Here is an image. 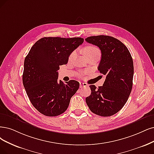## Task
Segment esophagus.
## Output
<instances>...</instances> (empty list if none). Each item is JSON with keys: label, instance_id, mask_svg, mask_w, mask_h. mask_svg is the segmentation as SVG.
Instances as JSON below:
<instances>
[{"label": "esophagus", "instance_id": "obj_1", "mask_svg": "<svg viewBox=\"0 0 154 154\" xmlns=\"http://www.w3.org/2000/svg\"><path fill=\"white\" fill-rule=\"evenodd\" d=\"M87 86H88V84H86V83H84V82H80V88H83V87H87Z\"/></svg>", "mask_w": 154, "mask_h": 154}]
</instances>
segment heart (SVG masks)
<instances>
[{"mask_svg":"<svg viewBox=\"0 0 154 154\" xmlns=\"http://www.w3.org/2000/svg\"><path fill=\"white\" fill-rule=\"evenodd\" d=\"M93 53H100V50L99 49L94 46V45H88L86 48L84 49V54L85 55L89 54H91ZM75 56V52L73 51V53H71V54L69 56V60H72L74 57Z\"/></svg>","mask_w":154,"mask_h":154,"instance_id":"obj_1","label":"heart"}]
</instances>
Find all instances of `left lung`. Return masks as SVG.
I'll list each match as a JSON object with an SVG mask.
<instances>
[{
  "label": "left lung",
  "instance_id": "8db88e82",
  "mask_svg": "<svg viewBox=\"0 0 154 154\" xmlns=\"http://www.w3.org/2000/svg\"><path fill=\"white\" fill-rule=\"evenodd\" d=\"M86 41L100 49L98 70L106 77L98 89L94 85L89 86L91 93L86 98V103L96 115L113 116L122 109L131 92L134 74L131 55L126 45L111 36H91Z\"/></svg>",
  "mask_w": 154,
  "mask_h": 154
}]
</instances>
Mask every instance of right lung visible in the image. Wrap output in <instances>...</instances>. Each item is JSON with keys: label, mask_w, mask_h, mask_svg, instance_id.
I'll return each instance as SVG.
<instances>
[{"label": "right lung", "mask_w": 154, "mask_h": 154, "mask_svg": "<svg viewBox=\"0 0 154 154\" xmlns=\"http://www.w3.org/2000/svg\"><path fill=\"white\" fill-rule=\"evenodd\" d=\"M83 42L81 37H43L33 44L26 56L23 84L32 104L42 114L57 116L68 107L79 82L58 81V70Z\"/></svg>", "instance_id": "right-lung-1"}]
</instances>
